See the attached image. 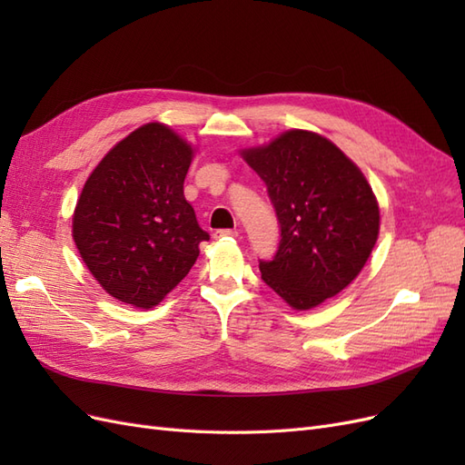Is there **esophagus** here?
<instances>
[{
	"label": "esophagus",
	"mask_w": 465,
	"mask_h": 465,
	"mask_svg": "<svg viewBox=\"0 0 465 465\" xmlns=\"http://www.w3.org/2000/svg\"><path fill=\"white\" fill-rule=\"evenodd\" d=\"M227 236H238L236 229H221L215 232V238H227Z\"/></svg>",
	"instance_id": "1"
}]
</instances>
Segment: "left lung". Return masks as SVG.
Segmentation results:
<instances>
[{
  "instance_id": "obj_1",
  "label": "left lung",
  "mask_w": 465,
  "mask_h": 465,
  "mask_svg": "<svg viewBox=\"0 0 465 465\" xmlns=\"http://www.w3.org/2000/svg\"><path fill=\"white\" fill-rule=\"evenodd\" d=\"M265 182L281 224L273 260L262 279L294 311H311L341 292L367 263L380 209L361 168L330 139L289 130L242 151Z\"/></svg>"
}]
</instances>
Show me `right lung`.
<instances>
[{"instance_id": "add662e5", "label": "right lung", "mask_w": 465, "mask_h": 465, "mask_svg": "<svg viewBox=\"0 0 465 465\" xmlns=\"http://www.w3.org/2000/svg\"><path fill=\"white\" fill-rule=\"evenodd\" d=\"M193 147L151 122L96 164L74 211V241L112 297L153 308L188 275L209 241L184 198Z\"/></svg>"}]
</instances>
